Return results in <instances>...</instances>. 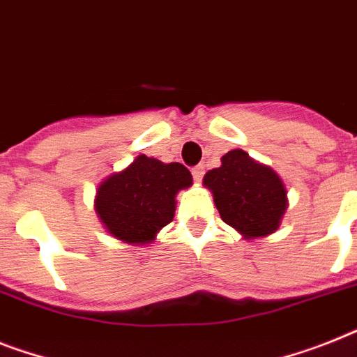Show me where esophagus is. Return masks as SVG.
Segmentation results:
<instances>
[{"label":"esophagus","instance_id":"1","mask_svg":"<svg viewBox=\"0 0 357 357\" xmlns=\"http://www.w3.org/2000/svg\"><path fill=\"white\" fill-rule=\"evenodd\" d=\"M191 175H193V181L195 182L202 181V176H204V166H202V164H199V166L191 167Z\"/></svg>","mask_w":357,"mask_h":357}]
</instances>
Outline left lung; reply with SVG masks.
<instances>
[{"mask_svg": "<svg viewBox=\"0 0 357 357\" xmlns=\"http://www.w3.org/2000/svg\"><path fill=\"white\" fill-rule=\"evenodd\" d=\"M220 162V167L204 175L220 219L244 238L273 234L288 206L287 188L278 173L243 149H231Z\"/></svg>", "mask_w": 357, "mask_h": 357, "instance_id": "8db88e82", "label": "left lung"}]
</instances>
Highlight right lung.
<instances>
[{
    "instance_id": "right-lung-1",
    "label": "right lung",
    "mask_w": 357,
    "mask_h": 357,
    "mask_svg": "<svg viewBox=\"0 0 357 357\" xmlns=\"http://www.w3.org/2000/svg\"><path fill=\"white\" fill-rule=\"evenodd\" d=\"M191 184L190 169L178 162L138 155L98 185L94 210L113 237L128 244L153 243L175 217L176 193Z\"/></svg>"
}]
</instances>
